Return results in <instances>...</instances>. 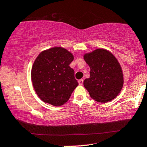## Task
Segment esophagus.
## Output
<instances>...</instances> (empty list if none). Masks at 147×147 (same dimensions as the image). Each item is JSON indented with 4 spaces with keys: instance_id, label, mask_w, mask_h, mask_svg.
I'll return each mask as SVG.
<instances>
[{
    "instance_id": "obj_1",
    "label": "esophagus",
    "mask_w": 147,
    "mask_h": 147,
    "mask_svg": "<svg viewBox=\"0 0 147 147\" xmlns=\"http://www.w3.org/2000/svg\"><path fill=\"white\" fill-rule=\"evenodd\" d=\"M78 83L80 86H81V85H83V84H84V80H83V79H79L78 81Z\"/></svg>"
}]
</instances>
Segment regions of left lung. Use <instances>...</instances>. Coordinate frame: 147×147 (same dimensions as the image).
Returning <instances> with one entry per match:
<instances>
[{
  "instance_id": "1",
  "label": "left lung",
  "mask_w": 147,
  "mask_h": 147,
  "mask_svg": "<svg viewBox=\"0 0 147 147\" xmlns=\"http://www.w3.org/2000/svg\"><path fill=\"white\" fill-rule=\"evenodd\" d=\"M84 59L90 68V77L85 79L84 86L91 98L99 102L116 98L123 88L124 79L121 65L114 55L98 49L84 54Z\"/></svg>"
}]
</instances>
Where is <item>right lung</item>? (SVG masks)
Returning a JSON list of instances; mask_svg holds the SVG:
<instances>
[{
    "instance_id": "add662e5",
    "label": "right lung",
    "mask_w": 147,
    "mask_h": 147,
    "mask_svg": "<svg viewBox=\"0 0 147 147\" xmlns=\"http://www.w3.org/2000/svg\"><path fill=\"white\" fill-rule=\"evenodd\" d=\"M74 57L62 47H53L38 55L31 69L34 90L42 101L59 107L68 101L79 84L70 67Z\"/></svg>"
}]
</instances>
